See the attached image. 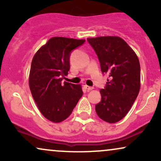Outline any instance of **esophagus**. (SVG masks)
Listing matches in <instances>:
<instances>
[{"mask_svg":"<svg viewBox=\"0 0 161 161\" xmlns=\"http://www.w3.org/2000/svg\"><path fill=\"white\" fill-rule=\"evenodd\" d=\"M84 87H85V88L87 89V91H88V92H89V91H91V90H92V89L94 88H93V87H91V86H86V85H85Z\"/></svg>","mask_w":161,"mask_h":161,"instance_id":"obj_1","label":"esophagus"}]
</instances>
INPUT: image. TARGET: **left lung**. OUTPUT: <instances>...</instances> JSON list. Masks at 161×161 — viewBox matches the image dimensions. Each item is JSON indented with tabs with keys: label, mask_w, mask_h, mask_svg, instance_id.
<instances>
[{
	"label": "left lung",
	"mask_w": 161,
	"mask_h": 161,
	"mask_svg": "<svg viewBox=\"0 0 161 161\" xmlns=\"http://www.w3.org/2000/svg\"><path fill=\"white\" fill-rule=\"evenodd\" d=\"M99 59L101 72L109 75L95 106L103 121L116 123L130 109L140 89V64L136 53L119 36L87 39Z\"/></svg>",
	"instance_id": "8db88e82"
}]
</instances>
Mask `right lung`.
I'll return each instance as SVG.
<instances>
[{"label":"right lung","mask_w":161,"mask_h":161,"mask_svg":"<svg viewBox=\"0 0 161 161\" xmlns=\"http://www.w3.org/2000/svg\"><path fill=\"white\" fill-rule=\"evenodd\" d=\"M85 42L52 37L33 58L29 75L31 92L42 115L52 122L68 118L82 97L80 85L61 81L68 74L71 52Z\"/></svg>","instance_id":"obj_1"}]
</instances>
